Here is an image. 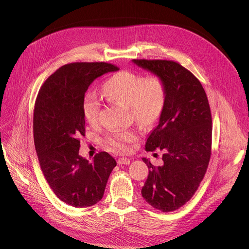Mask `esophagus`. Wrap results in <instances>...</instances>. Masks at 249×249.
<instances>
[{
  "instance_id": "esophagus-1",
  "label": "esophagus",
  "mask_w": 249,
  "mask_h": 249,
  "mask_svg": "<svg viewBox=\"0 0 249 249\" xmlns=\"http://www.w3.org/2000/svg\"><path fill=\"white\" fill-rule=\"evenodd\" d=\"M118 164H129L130 163V160L128 158H119L117 160Z\"/></svg>"
}]
</instances>
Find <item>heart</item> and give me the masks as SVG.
<instances>
[{"instance_id":"obj_1","label":"heart","mask_w":249,"mask_h":249,"mask_svg":"<svg viewBox=\"0 0 249 249\" xmlns=\"http://www.w3.org/2000/svg\"><path fill=\"white\" fill-rule=\"evenodd\" d=\"M103 94L109 100L129 106L134 119L142 127H151L160 119L167 97V87L159 75L143 76L131 71H121L110 77L103 85ZM101 100L93 92L86 93L83 112L90 125L99 121ZM137 140V134L131 130H118L109 133L105 144L112 151L126 153Z\"/></svg>"}]
</instances>
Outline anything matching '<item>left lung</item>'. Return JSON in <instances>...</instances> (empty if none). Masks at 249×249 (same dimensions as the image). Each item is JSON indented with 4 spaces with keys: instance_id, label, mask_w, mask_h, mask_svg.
Masks as SVG:
<instances>
[{
    "instance_id": "obj_1",
    "label": "left lung",
    "mask_w": 249,
    "mask_h": 249,
    "mask_svg": "<svg viewBox=\"0 0 249 249\" xmlns=\"http://www.w3.org/2000/svg\"><path fill=\"white\" fill-rule=\"evenodd\" d=\"M133 62L160 76L167 87L160 123L146 143L147 152H163V163L155 166L143 159L149 175L142 196L157 210L175 211L195 194L209 165L213 126L208 97L199 80L179 63L146 59Z\"/></svg>"
}]
</instances>
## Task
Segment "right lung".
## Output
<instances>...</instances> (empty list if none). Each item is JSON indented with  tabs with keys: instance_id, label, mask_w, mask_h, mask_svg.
Returning a JSON list of instances; mask_svg holds the SVG:
<instances>
[{
	"instance_id": "right-lung-1",
	"label": "right lung",
	"mask_w": 249,
	"mask_h": 249,
	"mask_svg": "<svg viewBox=\"0 0 249 249\" xmlns=\"http://www.w3.org/2000/svg\"><path fill=\"white\" fill-rule=\"evenodd\" d=\"M119 68L105 62L71 63L42 85L33 110V138L41 170L55 195L75 208L99 202L115 160L100 152L89 161L79 155L86 135L83 101L90 84Z\"/></svg>"
}]
</instances>
